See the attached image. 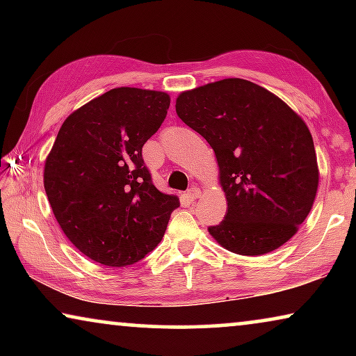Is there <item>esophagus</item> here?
Segmentation results:
<instances>
[{
	"mask_svg": "<svg viewBox=\"0 0 356 356\" xmlns=\"http://www.w3.org/2000/svg\"><path fill=\"white\" fill-rule=\"evenodd\" d=\"M186 196L189 197V201H194V199H197L199 196H201V189H199L197 186H191L188 189Z\"/></svg>",
	"mask_w": 356,
	"mask_h": 356,
	"instance_id": "obj_1",
	"label": "esophagus"
}]
</instances>
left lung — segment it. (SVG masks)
Returning a JSON list of instances; mask_svg holds the SVG:
<instances>
[{"mask_svg":"<svg viewBox=\"0 0 356 356\" xmlns=\"http://www.w3.org/2000/svg\"><path fill=\"white\" fill-rule=\"evenodd\" d=\"M175 106L216 152L228 207L209 227L213 240L241 256L267 254L289 241L319 184L305 121L272 92L238 77L181 92Z\"/></svg>","mask_w":356,"mask_h":356,"instance_id":"1","label":"left lung"}]
</instances>
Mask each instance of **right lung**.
Masks as SVG:
<instances>
[{
    "label": "right lung",
    "instance_id": "right-lung-1",
    "mask_svg": "<svg viewBox=\"0 0 356 356\" xmlns=\"http://www.w3.org/2000/svg\"><path fill=\"white\" fill-rule=\"evenodd\" d=\"M168 106L165 92L118 87L72 111L58 131L43 172L48 202L72 245L99 264L143 259L179 206L154 186L143 159Z\"/></svg>",
    "mask_w": 356,
    "mask_h": 356
}]
</instances>
